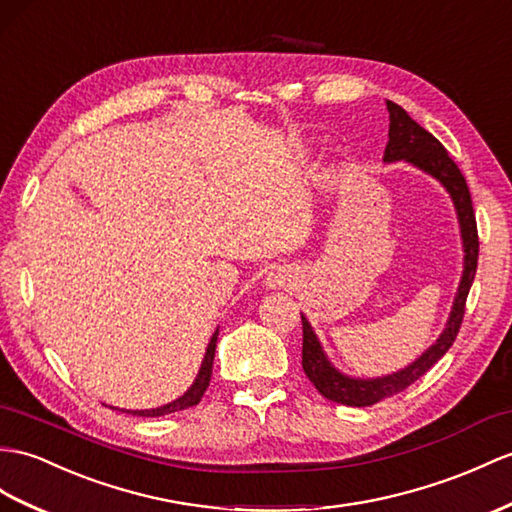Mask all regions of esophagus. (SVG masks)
Here are the masks:
<instances>
[{
	"label": "esophagus",
	"instance_id": "34e87169",
	"mask_svg": "<svg viewBox=\"0 0 512 512\" xmlns=\"http://www.w3.org/2000/svg\"><path fill=\"white\" fill-rule=\"evenodd\" d=\"M271 282H280V280H278V278H273V280H271Z\"/></svg>",
	"mask_w": 512,
	"mask_h": 512
}]
</instances>
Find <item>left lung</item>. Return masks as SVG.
<instances>
[{"label": "left lung", "mask_w": 512, "mask_h": 512, "mask_svg": "<svg viewBox=\"0 0 512 512\" xmlns=\"http://www.w3.org/2000/svg\"><path fill=\"white\" fill-rule=\"evenodd\" d=\"M386 108H389L391 123H389V143H386V149H384V160L413 162L415 167L428 171L430 176H434L447 191H450L456 213H458V221H460V234H463L465 271L454 299L450 321H447L443 334L436 339V343L426 354L415 360L413 365L393 373V376H384L376 380H354V378L343 376V373H339L328 363V358L323 354L313 328H310V323L302 315L304 373L308 376V380L315 384V389L326 397V400L345 404V406H371L384 400V397L400 393L408 389L413 382H417L430 367H434L436 360L443 358V354L450 350L458 336L460 323H463V317H465L467 295L478 269V249H480L478 226H476V213H473L471 193H469L465 176L460 173L458 165L450 158V154H447V149L441 145V141L434 139L428 130H423L417 121L410 119L408 112L402 106L386 102Z\"/></svg>", "instance_id": "obj_1"}]
</instances>
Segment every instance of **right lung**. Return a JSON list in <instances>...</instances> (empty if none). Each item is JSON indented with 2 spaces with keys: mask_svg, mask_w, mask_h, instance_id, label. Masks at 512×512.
<instances>
[{
  "mask_svg": "<svg viewBox=\"0 0 512 512\" xmlns=\"http://www.w3.org/2000/svg\"><path fill=\"white\" fill-rule=\"evenodd\" d=\"M215 347H217V332L213 334V339H210V343H208V350H206V356H204L202 369H199L193 386L182 397H178L176 402L165 404V406H160V408H152V410H123V413H130V415H136V417H160V415L178 413V410H184V408H191V406L199 404V400H202L206 389H208V384H210V376H213Z\"/></svg>",
  "mask_w": 512,
  "mask_h": 512,
  "instance_id": "obj_1",
  "label": "right lung"
}]
</instances>
